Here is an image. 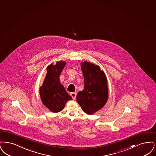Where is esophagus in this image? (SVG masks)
I'll list each match as a JSON object with an SVG mask.
<instances>
[{
	"instance_id": "34e87169",
	"label": "esophagus",
	"mask_w": 156,
	"mask_h": 156,
	"mask_svg": "<svg viewBox=\"0 0 156 156\" xmlns=\"http://www.w3.org/2000/svg\"><path fill=\"white\" fill-rule=\"evenodd\" d=\"M70 95L72 96V98L73 100H75V98H76V93H70Z\"/></svg>"
}]
</instances>
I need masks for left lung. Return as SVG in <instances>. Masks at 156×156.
Returning a JSON list of instances; mask_svg holds the SVG:
<instances>
[{
	"instance_id": "left-lung-1",
	"label": "left lung",
	"mask_w": 156,
	"mask_h": 156,
	"mask_svg": "<svg viewBox=\"0 0 156 156\" xmlns=\"http://www.w3.org/2000/svg\"><path fill=\"white\" fill-rule=\"evenodd\" d=\"M84 87L76 95L82 110L93 115L105 105L108 99V81L106 75L98 66L85 61L81 63Z\"/></svg>"
}]
</instances>
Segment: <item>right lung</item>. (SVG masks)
<instances>
[{
	"label": "right lung",
	"mask_w": 156,
	"mask_h": 156,
	"mask_svg": "<svg viewBox=\"0 0 156 156\" xmlns=\"http://www.w3.org/2000/svg\"><path fill=\"white\" fill-rule=\"evenodd\" d=\"M65 61H58L50 64L42 85L40 88V95L44 105L52 112L61 111L67 102L72 100L59 81V76L65 66Z\"/></svg>",
	"instance_id": "right-lung-1"
}]
</instances>
